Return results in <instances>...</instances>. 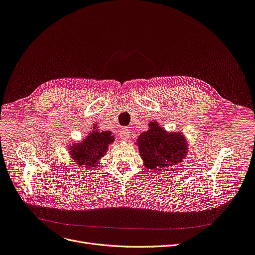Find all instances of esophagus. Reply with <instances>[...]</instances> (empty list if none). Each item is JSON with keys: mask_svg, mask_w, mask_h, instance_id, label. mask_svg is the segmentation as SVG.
<instances>
[{"mask_svg": "<svg viewBox=\"0 0 255 255\" xmlns=\"http://www.w3.org/2000/svg\"><path fill=\"white\" fill-rule=\"evenodd\" d=\"M120 134H121V136L123 137V139H128L129 135H130L129 128H122V129H121Z\"/></svg>", "mask_w": 255, "mask_h": 255, "instance_id": "34e87169", "label": "esophagus"}]
</instances>
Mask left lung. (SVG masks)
<instances>
[{
    "instance_id": "left-lung-1",
    "label": "left lung",
    "mask_w": 255,
    "mask_h": 255,
    "mask_svg": "<svg viewBox=\"0 0 255 255\" xmlns=\"http://www.w3.org/2000/svg\"><path fill=\"white\" fill-rule=\"evenodd\" d=\"M136 144L143 165L155 172L182 162L188 151L182 132H167L155 121L138 136Z\"/></svg>"
}]
</instances>
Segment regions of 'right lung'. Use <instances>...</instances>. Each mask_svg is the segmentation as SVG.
<instances>
[{
    "instance_id": "right-lung-1",
    "label": "right lung",
    "mask_w": 255,
    "mask_h": 255,
    "mask_svg": "<svg viewBox=\"0 0 255 255\" xmlns=\"http://www.w3.org/2000/svg\"><path fill=\"white\" fill-rule=\"evenodd\" d=\"M94 126L90 134L78 143H71L70 156L77 166L94 168L105 155L109 144L114 142L115 136L111 131H101Z\"/></svg>"
}]
</instances>
